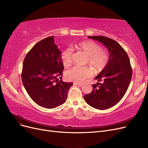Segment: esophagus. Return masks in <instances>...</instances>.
I'll list each match as a JSON object with an SVG mask.
<instances>
[{
	"label": "esophagus",
	"mask_w": 148,
	"mask_h": 148,
	"mask_svg": "<svg viewBox=\"0 0 148 148\" xmlns=\"http://www.w3.org/2000/svg\"><path fill=\"white\" fill-rule=\"evenodd\" d=\"M74 84L78 85V86H83V84L80 83H74Z\"/></svg>",
	"instance_id": "obj_1"
}]
</instances>
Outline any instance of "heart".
Wrapping results in <instances>:
<instances>
[{
	"label": "heart",
	"mask_w": 148,
	"mask_h": 148,
	"mask_svg": "<svg viewBox=\"0 0 148 148\" xmlns=\"http://www.w3.org/2000/svg\"><path fill=\"white\" fill-rule=\"evenodd\" d=\"M78 50L82 51L88 56L86 63L90 65L96 73H99L106 66L109 60V55L107 51L102 50L101 46L92 41H84L76 45ZM61 59L64 66L68 67L72 63V52L66 49L61 53ZM93 71L91 67L74 66L66 71L65 78L69 81L82 82L90 77Z\"/></svg>",
	"instance_id": "1"
}]
</instances>
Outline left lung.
<instances>
[{
	"label": "left lung",
	"instance_id": "obj_1",
	"mask_svg": "<svg viewBox=\"0 0 148 148\" xmlns=\"http://www.w3.org/2000/svg\"><path fill=\"white\" fill-rule=\"evenodd\" d=\"M88 38L101 42L108 49L109 60L95 77L98 82L92 85V92L84 95V99L94 108L104 110L113 107L122 99L131 82L132 69L126 51L115 40L102 36ZM101 81L102 84L99 83Z\"/></svg>",
	"mask_w": 148,
	"mask_h": 148
}]
</instances>
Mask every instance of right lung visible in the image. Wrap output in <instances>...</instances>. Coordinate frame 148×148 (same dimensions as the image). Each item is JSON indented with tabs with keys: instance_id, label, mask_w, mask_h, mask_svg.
<instances>
[{
	"instance_id": "obj_1",
	"label": "right lung",
	"mask_w": 148,
	"mask_h": 148,
	"mask_svg": "<svg viewBox=\"0 0 148 148\" xmlns=\"http://www.w3.org/2000/svg\"><path fill=\"white\" fill-rule=\"evenodd\" d=\"M50 36L38 42L26 54L22 69V83L35 103L53 109L65 102L73 83L62 78L64 70L61 51Z\"/></svg>"
}]
</instances>
